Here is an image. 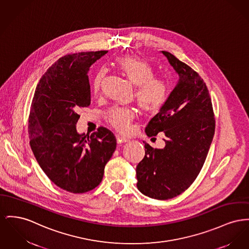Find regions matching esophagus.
Masks as SVG:
<instances>
[{
  "instance_id": "1",
  "label": "esophagus",
  "mask_w": 249,
  "mask_h": 249,
  "mask_svg": "<svg viewBox=\"0 0 249 249\" xmlns=\"http://www.w3.org/2000/svg\"><path fill=\"white\" fill-rule=\"evenodd\" d=\"M117 141L118 144H122V143H127L129 141V139L122 137V136H117Z\"/></svg>"
}]
</instances>
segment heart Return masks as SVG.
Wrapping results in <instances>:
<instances>
[{
  "label": "heart",
  "mask_w": 249,
  "mask_h": 249,
  "mask_svg": "<svg viewBox=\"0 0 249 249\" xmlns=\"http://www.w3.org/2000/svg\"><path fill=\"white\" fill-rule=\"evenodd\" d=\"M117 68L136 88L135 98L140 108L146 113H156L168 97V86L161 79L154 78V71L148 63L132 55L119 56L116 60ZM105 71H100L93 81V90L97 93L103 84ZM134 117L131 108L115 107L108 113L109 123L120 132L129 131Z\"/></svg>",
  "instance_id": "1"
}]
</instances>
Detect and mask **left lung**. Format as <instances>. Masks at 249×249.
Masks as SVG:
<instances>
[{
    "instance_id": "8db88e82",
    "label": "left lung",
    "mask_w": 249,
    "mask_h": 249,
    "mask_svg": "<svg viewBox=\"0 0 249 249\" xmlns=\"http://www.w3.org/2000/svg\"><path fill=\"white\" fill-rule=\"evenodd\" d=\"M161 53L178 79L145 132L148 137L163 132L165 146L153 148L145 143V157L136 166V178L143 195L165 200L186 190L199 174L213 138L215 120L201 77L170 53Z\"/></svg>"
}]
</instances>
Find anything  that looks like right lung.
I'll use <instances>...</instances> for the list:
<instances>
[{
	"label": "right lung",
	"instance_id": "1",
	"mask_svg": "<svg viewBox=\"0 0 249 249\" xmlns=\"http://www.w3.org/2000/svg\"><path fill=\"white\" fill-rule=\"evenodd\" d=\"M107 51L68 54L40 79L29 116L30 146L48 178L63 190L86 193L97 187L116 150L117 139L100 127L90 135L79 133L81 107L91 102L88 71Z\"/></svg>",
	"mask_w": 249,
	"mask_h": 249
}]
</instances>
